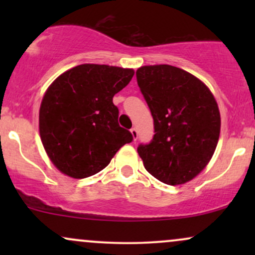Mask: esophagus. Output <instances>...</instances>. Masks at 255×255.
<instances>
[{
  "label": "esophagus",
  "instance_id": "esophagus-1",
  "mask_svg": "<svg viewBox=\"0 0 255 255\" xmlns=\"http://www.w3.org/2000/svg\"><path fill=\"white\" fill-rule=\"evenodd\" d=\"M130 133H131V135H133V139L136 140L137 139V129H136V128H131Z\"/></svg>",
  "mask_w": 255,
  "mask_h": 255
}]
</instances>
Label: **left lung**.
I'll list each match as a JSON object with an SVG mask.
<instances>
[{"label": "left lung", "mask_w": 255, "mask_h": 255, "mask_svg": "<svg viewBox=\"0 0 255 255\" xmlns=\"http://www.w3.org/2000/svg\"><path fill=\"white\" fill-rule=\"evenodd\" d=\"M136 81L154 126L151 141L137 146L145 169L170 186L188 182L207 165L217 146V102L203 81L169 64L140 67Z\"/></svg>", "instance_id": "left-lung-1"}]
</instances>
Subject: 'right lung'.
Wrapping results in <instances>:
<instances>
[{"instance_id":"obj_1","label":"right lung","mask_w":255,"mask_h":255,"mask_svg":"<svg viewBox=\"0 0 255 255\" xmlns=\"http://www.w3.org/2000/svg\"><path fill=\"white\" fill-rule=\"evenodd\" d=\"M133 69L80 64L61 74L44 95L39 133L54 165L85 178L97 174L133 135L119 125L113 97L129 84Z\"/></svg>"}]
</instances>
